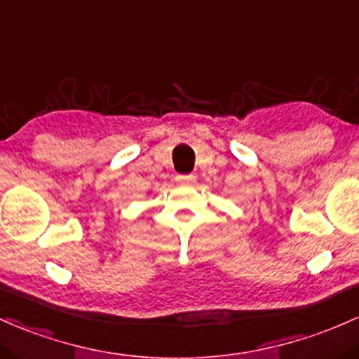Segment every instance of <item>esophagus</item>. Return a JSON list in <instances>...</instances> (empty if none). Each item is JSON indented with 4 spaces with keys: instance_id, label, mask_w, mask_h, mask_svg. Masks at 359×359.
Wrapping results in <instances>:
<instances>
[{
    "instance_id": "esophagus-1",
    "label": "esophagus",
    "mask_w": 359,
    "mask_h": 359,
    "mask_svg": "<svg viewBox=\"0 0 359 359\" xmlns=\"http://www.w3.org/2000/svg\"><path fill=\"white\" fill-rule=\"evenodd\" d=\"M176 181H178V183H183V184H190L195 181V175H178L176 176Z\"/></svg>"
}]
</instances>
